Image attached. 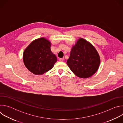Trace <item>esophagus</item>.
I'll return each instance as SVG.
<instances>
[{
  "mask_svg": "<svg viewBox=\"0 0 123 123\" xmlns=\"http://www.w3.org/2000/svg\"><path fill=\"white\" fill-rule=\"evenodd\" d=\"M59 61L61 62H63L64 61V58H60L59 59Z\"/></svg>",
  "mask_w": 123,
  "mask_h": 123,
  "instance_id": "34e87169",
  "label": "esophagus"
}]
</instances>
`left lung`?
<instances>
[{
	"instance_id": "left-lung-1",
	"label": "left lung",
	"mask_w": 123,
	"mask_h": 123,
	"mask_svg": "<svg viewBox=\"0 0 123 123\" xmlns=\"http://www.w3.org/2000/svg\"><path fill=\"white\" fill-rule=\"evenodd\" d=\"M67 63L77 76L86 78L97 72L100 58L97 51L91 43L80 38L72 47Z\"/></svg>"
}]
</instances>
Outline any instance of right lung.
I'll return each mask as SVG.
<instances>
[{"instance_id": "obj_1", "label": "right lung", "mask_w": 123, "mask_h": 123, "mask_svg": "<svg viewBox=\"0 0 123 123\" xmlns=\"http://www.w3.org/2000/svg\"><path fill=\"white\" fill-rule=\"evenodd\" d=\"M51 43L44 37L33 40L25 49L23 55L24 64L29 71L42 75L49 71L57 61L50 50Z\"/></svg>"}]
</instances>
